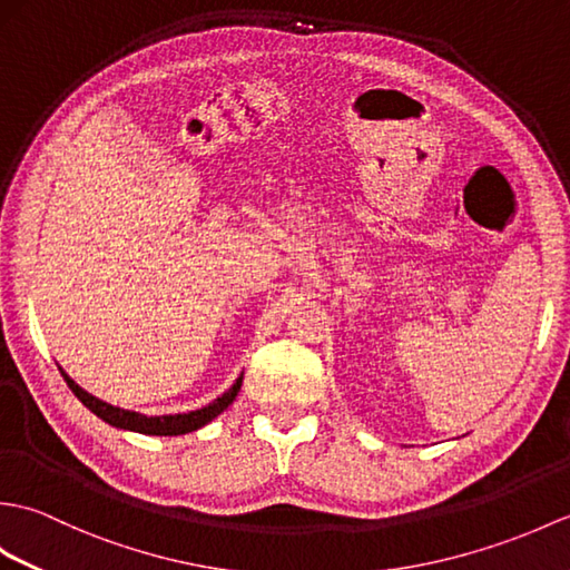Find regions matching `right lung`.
Segmentation results:
<instances>
[{
  "instance_id": "right-lung-1",
  "label": "right lung",
  "mask_w": 570,
  "mask_h": 570,
  "mask_svg": "<svg viewBox=\"0 0 570 570\" xmlns=\"http://www.w3.org/2000/svg\"><path fill=\"white\" fill-rule=\"evenodd\" d=\"M60 374H63V380L70 386V392L76 394L80 402L92 411L95 416H100L105 423H110V426H115V429L137 431V433H144V435H184V433H190V431H198V429L205 426V423H210L215 416H220L223 411L235 402V396H237L239 386H242V374H239L237 382L229 386V390L223 396H217L215 402L208 404V406L188 411V414L144 416V414H137V411H127V409H119V406L102 402V399L88 394L82 390V386L72 382L63 370H60Z\"/></svg>"
}]
</instances>
